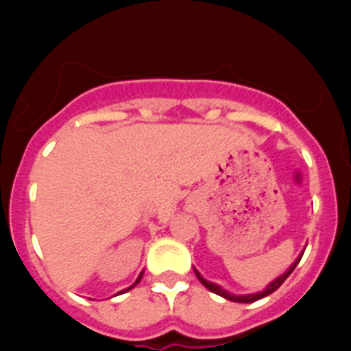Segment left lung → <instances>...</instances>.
Returning a JSON list of instances; mask_svg holds the SVG:
<instances>
[{"instance_id":"left-lung-1","label":"left lung","mask_w":351,"mask_h":351,"mask_svg":"<svg viewBox=\"0 0 351 351\" xmlns=\"http://www.w3.org/2000/svg\"><path fill=\"white\" fill-rule=\"evenodd\" d=\"M300 258H302V255L297 256L295 262L291 263L290 267H288L287 271H285L283 274L280 276V278H276L274 281H271V283H269L267 287H265V290L258 291V293H247V295H234V293H230V291H226L225 288H221V287H219V285L210 283V281H207L206 278H202V274H200V272H198L195 267H193V271H195V274H197L198 281H200V283H202L204 287H206L209 291H213V293H216V295H221L223 299H226V300H234V302H246L247 304V302H255V300H258V299H263V297L271 295L272 291L278 290V288H280L281 285L285 283V280H287L288 276H290L291 272H293V269L297 267V263L300 262Z\"/></svg>"}]
</instances>
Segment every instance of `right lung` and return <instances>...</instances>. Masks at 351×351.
Instances as JSON below:
<instances>
[{
	"instance_id": "1",
	"label": "right lung",
	"mask_w": 351,
	"mask_h": 351,
	"mask_svg": "<svg viewBox=\"0 0 351 351\" xmlns=\"http://www.w3.org/2000/svg\"><path fill=\"white\" fill-rule=\"evenodd\" d=\"M142 274H144V272H141V276H138V278H137V281H135V283H133V285H132V287H128V288H126V290H132V288H133V287H135V285H137V283H138V281H141V280H142ZM126 290H123V291H126ZM119 293H121V291H119Z\"/></svg>"
}]
</instances>
